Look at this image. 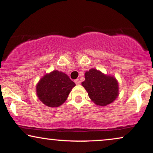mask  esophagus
Wrapping results in <instances>:
<instances>
[{
  "label": "esophagus",
  "mask_w": 153,
  "mask_h": 153,
  "mask_svg": "<svg viewBox=\"0 0 153 153\" xmlns=\"http://www.w3.org/2000/svg\"><path fill=\"white\" fill-rule=\"evenodd\" d=\"M75 84H76V85H79L80 81V80H79V79H76V80H75Z\"/></svg>",
  "instance_id": "1"
}]
</instances>
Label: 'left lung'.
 <instances>
[{"label":"left lung","mask_w":153,"mask_h":153,"mask_svg":"<svg viewBox=\"0 0 153 153\" xmlns=\"http://www.w3.org/2000/svg\"><path fill=\"white\" fill-rule=\"evenodd\" d=\"M82 85L89 98L99 106L109 104L119 96L118 82L114 77L104 75L94 68L85 72V81L82 82Z\"/></svg>","instance_id":"obj_1"}]
</instances>
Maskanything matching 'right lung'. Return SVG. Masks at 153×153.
<instances>
[{"instance_id": "right-lung-1", "label": "right lung", "mask_w": 153, "mask_h": 153, "mask_svg": "<svg viewBox=\"0 0 153 153\" xmlns=\"http://www.w3.org/2000/svg\"><path fill=\"white\" fill-rule=\"evenodd\" d=\"M75 85L65 73L54 71L40 79L36 87V95L46 106L57 107L66 101Z\"/></svg>"}]
</instances>
